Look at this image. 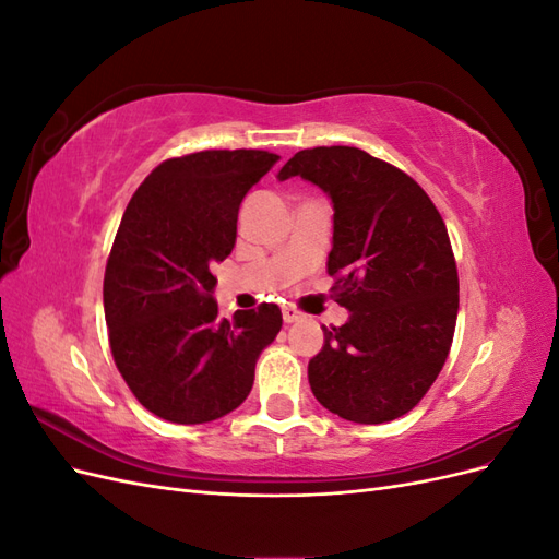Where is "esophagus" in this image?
Instances as JSON below:
<instances>
[{"mask_svg":"<svg viewBox=\"0 0 559 559\" xmlns=\"http://www.w3.org/2000/svg\"><path fill=\"white\" fill-rule=\"evenodd\" d=\"M282 319H284V324H294V321L302 319V314H300L296 308L286 306V308H282Z\"/></svg>","mask_w":559,"mask_h":559,"instance_id":"obj_1","label":"esophagus"}]
</instances>
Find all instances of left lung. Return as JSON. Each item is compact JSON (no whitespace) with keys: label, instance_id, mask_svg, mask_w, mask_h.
Listing matches in <instances>:
<instances>
[{"label":"left lung","instance_id":"left-lung-1","mask_svg":"<svg viewBox=\"0 0 559 559\" xmlns=\"http://www.w3.org/2000/svg\"><path fill=\"white\" fill-rule=\"evenodd\" d=\"M277 177H302L331 198L326 267L352 312L324 329L308 366L312 394L357 425L411 413L441 373L460 310L443 216L413 177L354 146L298 151Z\"/></svg>","mask_w":559,"mask_h":559}]
</instances>
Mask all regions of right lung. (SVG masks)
I'll return each instance as SVG.
<instances>
[{
  "label": "right lung",
  "mask_w": 559,
  "mask_h": 559,
  "mask_svg": "<svg viewBox=\"0 0 559 559\" xmlns=\"http://www.w3.org/2000/svg\"><path fill=\"white\" fill-rule=\"evenodd\" d=\"M277 154L198 151L160 163L118 226L105 270V319L118 373L148 413L175 425L228 415L249 396L275 341L273 302L218 317L212 265L235 247L240 202Z\"/></svg>",
  "instance_id": "right-lung-1"
}]
</instances>
